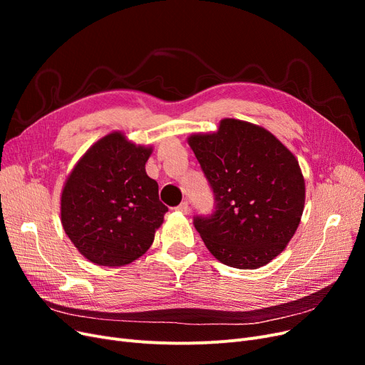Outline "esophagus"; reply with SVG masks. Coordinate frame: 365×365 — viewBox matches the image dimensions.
<instances>
[{
	"mask_svg": "<svg viewBox=\"0 0 365 365\" xmlns=\"http://www.w3.org/2000/svg\"><path fill=\"white\" fill-rule=\"evenodd\" d=\"M175 210H178V212H181V213H189V210H190V207H189V202L187 201H182L178 207H176Z\"/></svg>",
	"mask_w": 365,
	"mask_h": 365,
	"instance_id": "esophagus-1",
	"label": "esophagus"
}]
</instances>
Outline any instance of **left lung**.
I'll return each instance as SVG.
<instances>
[{
    "label": "left lung",
    "mask_w": 365,
    "mask_h": 365,
    "mask_svg": "<svg viewBox=\"0 0 365 365\" xmlns=\"http://www.w3.org/2000/svg\"><path fill=\"white\" fill-rule=\"evenodd\" d=\"M215 196L195 216L205 247L228 267L256 269L288 245L304 208V180L292 153L260 126L235 118L189 138Z\"/></svg>",
    "instance_id": "8db88e82"
}]
</instances>
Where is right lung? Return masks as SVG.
<instances>
[{
  "label": "right lung",
  "instance_id": "right-lung-1",
  "mask_svg": "<svg viewBox=\"0 0 365 365\" xmlns=\"http://www.w3.org/2000/svg\"><path fill=\"white\" fill-rule=\"evenodd\" d=\"M150 152L114 132L86 150L65 182L62 225L90 262L123 267L152 245L169 208L145 169Z\"/></svg>",
  "mask_w": 365,
  "mask_h": 365
}]
</instances>
